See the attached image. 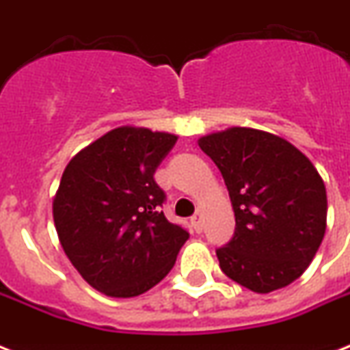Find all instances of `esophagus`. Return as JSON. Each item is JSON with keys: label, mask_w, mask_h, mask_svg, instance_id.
<instances>
[{"label": "esophagus", "mask_w": 350, "mask_h": 350, "mask_svg": "<svg viewBox=\"0 0 350 350\" xmlns=\"http://www.w3.org/2000/svg\"><path fill=\"white\" fill-rule=\"evenodd\" d=\"M202 219H203L202 211H198V213L191 218V224H192V227H194V230H196V232H202V227H203Z\"/></svg>", "instance_id": "obj_1"}]
</instances>
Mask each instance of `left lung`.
Instances as JSON below:
<instances>
[{
  "label": "left lung",
  "instance_id": "left-lung-1",
  "mask_svg": "<svg viewBox=\"0 0 350 350\" xmlns=\"http://www.w3.org/2000/svg\"><path fill=\"white\" fill-rule=\"evenodd\" d=\"M218 165L236 229L216 249L232 282L267 294L298 280L327 225V192L309 158L282 137L234 126L200 139Z\"/></svg>",
  "mask_w": 350,
  "mask_h": 350
}]
</instances>
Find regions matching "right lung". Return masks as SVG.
I'll list each match as a JSON object with an SVG mask.
<instances>
[{"label": "right lung", "mask_w": 350, "mask_h": 350, "mask_svg": "<svg viewBox=\"0 0 350 350\" xmlns=\"http://www.w3.org/2000/svg\"><path fill=\"white\" fill-rule=\"evenodd\" d=\"M178 137L136 126L107 132L76 154L52 213L68 260L114 298L147 293L174 267L189 232L165 218L154 174Z\"/></svg>", "instance_id": "1"}]
</instances>
